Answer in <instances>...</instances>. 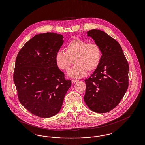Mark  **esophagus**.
<instances>
[{"mask_svg": "<svg viewBox=\"0 0 145 145\" xmlns=\"http://www.w3.org/2000/svg\"><path fill=\"white\" fill-rule=\"evenodd\" d=\"M78 80L77 79H72V83H76V82H78Z\"/></svg>", "mask_w": 145, "mask_h": 145, "instance_id": "obj_1", "label": "esophagus"}]
</instances>
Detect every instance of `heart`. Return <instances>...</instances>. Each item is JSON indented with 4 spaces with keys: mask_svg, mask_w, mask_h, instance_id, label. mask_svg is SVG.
Listing matches in <instances>:
<instances>
[{
    "mask_svg": "<svg viewBox=\"0 0 145 145\" xmlns=\"http://www.w3.org/2000/svg\"><path fill=\"white\" fill-rule=\"evenodd\" d=\"M102 57V50L98 43L77 39L66 44L65 51H57L55 61L59 69L67 72L73 61L75 65L69 71V76L79 78L85 76L88 71L90 72L95 71Z\"/></svg>",
    "mask_w": 145,
    "mask_h": 145,
    "instance_id": "1",
    "label": "heart"
}]
</instances>
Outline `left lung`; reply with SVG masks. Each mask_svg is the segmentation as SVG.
I'll return each instance as SVG.
<instances>
[{"label": "left lung", "mask_w": 145, "mask_h": 145, "mask_svg": "<svg viewBox=\"0 0 145 145\" xmlns=\"http://www.w3.org/2000/svg\"><path fill=\"white\" fill-rule=\"evenodd\" d=\"M102 50L101 61L89 78L85 80L84 99L90 109L105 113L114 109L124 96L129 85V65L121 46L103 31L89 30Z\"/></svg>", "instance_id": "obj_1"}]
</instances>
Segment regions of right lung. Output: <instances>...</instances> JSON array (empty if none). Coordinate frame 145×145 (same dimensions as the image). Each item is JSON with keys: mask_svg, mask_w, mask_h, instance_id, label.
Instances as JSON below:
<instances>
[{"mask_svg": "<svg viewBox=\"0 0 145 145\" xmlns=\"http://www.w3.org/2000/svg\"><path fill=\"white\" fill-rule=\"evenodd\" d=\"M63 43L54 33L36 35L20 49L14 82L18 99L31 114L48 118L57 114L71 86L57 66L55 56Z\"/></svg>", "mask_w": 145, "mask_h": 145, "instance_id": "1", "label": "right lung"}]
</instances>
